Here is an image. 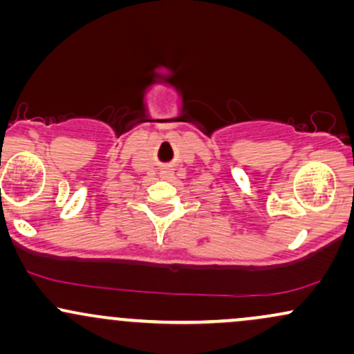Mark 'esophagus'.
<instances>
[{
    "label": "esophagus",
    "mask_w": 354,
    "mask_h": 354,
    "mask_svg": "<svg viewBox=\"0 0 354 354\" xmlns=\"http://www.w3.org/2000/svg\"><path fill=\"white\" fill-rule=\"evenodd\" d=\"M160 176L163 178V180H173L174 173H173V169H161Z\"/></svg>",
    "instance_id": "obj_1"
}]
</instances>
